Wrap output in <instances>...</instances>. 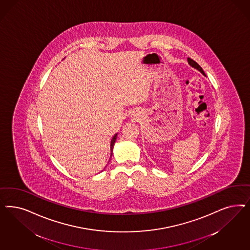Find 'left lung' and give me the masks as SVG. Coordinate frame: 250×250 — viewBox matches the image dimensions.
Returning a JSON list of instances; mask_svg holds the SVG:
<instances>
[{
  "label": "left lung",
  "instance_id": "left-lung-1",
  "mask_svg": "<svg viewBox=\"0 0 250 250\" xmlns=\"http://www.w3.org/2000/svg\"><path fill=\"white\" fill-rule=\"evenodd\" d=\"M188 64L190 65L191 67H193L194 69L198 70V71H199V72H201L203 75H205V73L203 72L202 67H201L200 65L198 64L196 62H194L193 60H191L190 58H188ZM205 76H206V75H205Z\"/></svg>",
  "mask_w": 250,
  "mask_h": 250
}]
</instances>
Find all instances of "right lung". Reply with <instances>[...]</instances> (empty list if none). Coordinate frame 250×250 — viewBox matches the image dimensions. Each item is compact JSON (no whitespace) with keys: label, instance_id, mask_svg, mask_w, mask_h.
<instances>
[{"label":"right lung","instance_id":"obj_1","mask_svg":"<svg viewBox=\"0 0 250 250\" xmlns=\"http://www.w3.org/2000/svg\"><path fill=\"white\" fill-rule=\"evenodd\" d=\"M117 135H118V133H116V134L113 136L112 139H111V143H110V151H111V155H112L113 147H114L115 142H116V140H117ZM111 155H110V156H111ZM105 168H104V169H105Z\"/></svg>","mask_w":250,"mask_h":250}]
</instances>
